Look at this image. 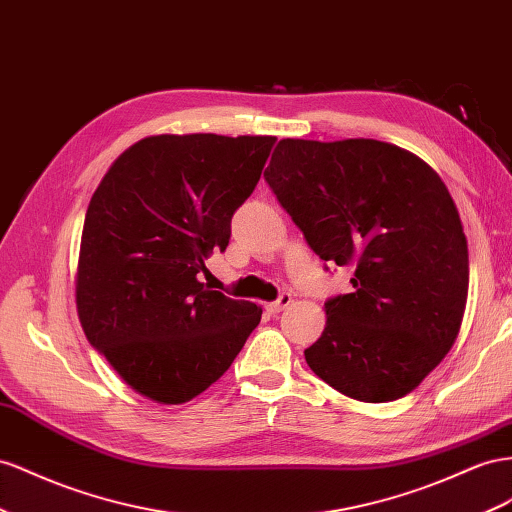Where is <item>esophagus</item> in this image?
I'll return each mask as SVG.
<instances>
[{"mask_svg": "<svg viewBox=\"0 0 512 512\" xmlns=\"http://www.w3.org/2000/svg\"><path fill=\"white\" fill-rule=\"evenodd\" d=\"M290 301H293V293H288V290H284V293H280L278 299L267 303V310H269L271 314H278V312H282L286 306H290Z\"/></svg>", "mask_w": 512, "mask_h": 512, "instance_id": "1", "label": "esophagus"}]
</instances>
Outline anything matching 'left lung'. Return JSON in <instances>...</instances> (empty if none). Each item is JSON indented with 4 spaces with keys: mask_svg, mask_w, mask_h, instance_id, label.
<instances>
[{
    "mask_svg": "<svg viewBox=\"0 0 512 512\" xmlns=\"http://www.w3.org/2000/svg\"><path fill=\"white\" fill-rule=\"evenodd\" d=\"M265 181L353 293L325 301L306 362L331 388L388 403L418 388L459 336L469 256L461 217L433 168L377 140H282Z\"/></svg>",
    "mask_w": 512,
    "mask_h": 512,
    "instance_id": "obj_1",
    "label": "left lung"
}]
</instances>
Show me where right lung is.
Returning a JSON list of instances; mask_svg holds the SVG:
<instances>
[{
  "label": "right lung",
  "mask_w": 512,
  "mask_h": 512,
  "mask_svg": "<svg viewBox=\"0 0 512 512\" xmlns=\"http://www.w3.org/2000/svg\"><path fill=\"white\" fill-rule=\"evenodd\" d=\"M275 137L155 135L114 161L90 200L77 312L92 347L135 392L187 403L215 383L260 323L252 301L200 282L224 252Z\"/></svg>",
  "instance_id": "1"
}]
</instances>
